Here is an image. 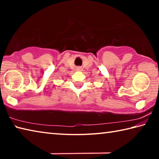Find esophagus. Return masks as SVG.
I'll return each mask as SVG.
<instances>
[{
	"label": "esophagus",
	"mask_w": 159,
	"mask_h": 159,
	"mask_svg": "<svg viewBox=\"0 0 159 159\" xmlns=\"http://www.w3.org/2000/svg\"><path fill=\"white\" fill-rule=\"evenodd\" d=\"M82 69V68H81V67H78V70H81Z\"/></svg>",
	"instance_id": "1"
}]
</instances>
